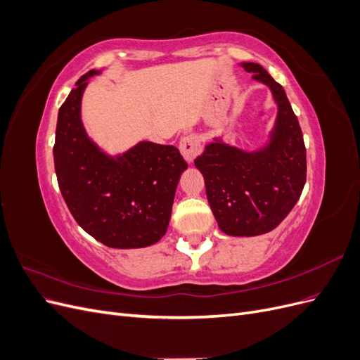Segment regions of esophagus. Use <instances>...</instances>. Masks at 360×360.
Returning <instances> with one entry per match:
<instances>
[{
	"instance_id": "esophagus-1",
	"label": "esophagus",
	"mask_w": 360,
	"mask_h": 360,
	"mask_svg": "<svg viewBox=\"0 0 360 360\" xmlns=\"http://www.w3.org/2000/svg\"><path fill=\"white\" fill-rule=\"evenodd\" d=\"M180 153L188 163H193L195 158L201 153V143L197 135H188L180 141Z\"/></svg>"
}]
</instances>
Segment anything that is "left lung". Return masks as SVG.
<instances>
[{
  "instance_id": "1",
  "label": "left lung",
  "mask_w": 360,
  "mask_h": 360,
  "mask_svg": "<svg viewBox=\"0 0 360 360\" xmlns=\"http://www.w3.org/2000/svg\"><path fill=\"white\" fill-rule=\"evenodd\" d=\"M252 79L267 85L278 106L264 146L243 150L214 136L195 159L221 231L234 237L266 234L285 219L307 181V148L287 94L257 63H242Z\"/></svg>"
}]
</instances>
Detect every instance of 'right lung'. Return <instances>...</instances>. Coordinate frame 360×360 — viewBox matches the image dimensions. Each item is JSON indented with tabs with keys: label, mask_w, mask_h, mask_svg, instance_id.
Instances as JSON below:
<instances>
[{
	"label": "right lung",
	"mask_w": 360,
	"mask_h": 360,
	"mask_svg": "<svg viewBox=\"0 0 360 360\" xmlns=\"http://www.w3.org/2000/svg\"><path fill=\"white\" fill-rule=\"evenodd\" d=\"M90 70L58 111L53 163L72 216L97 242L115 249L155 245L165 236L174 195L188 163L174 146L139 141L110 155L86 134L81 117Z\"/></svg>",
	"instance_id": "right-lung-1"
}]
</instances>
